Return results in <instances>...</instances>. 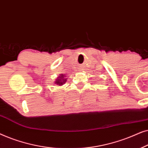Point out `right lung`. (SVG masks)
<instances>
[{
  "label": "right lung",
  "mask_w": 148,
  "mask_h": 148,
  "mask_svg": "<svg viewBox=\"0 0 148 148\" xmlns=\"http://www.w3.org/2000/svg\"><path fill=\"white\" fill-rule=\"evenodd\" d=\"M66 75L65 74H60L59 76L56 78L55 82H54V84L57 85V86H62L64 83L66 82V78H65Z\"/></svg>",
  "instance_id": "add662e5"
}]
</instances>
